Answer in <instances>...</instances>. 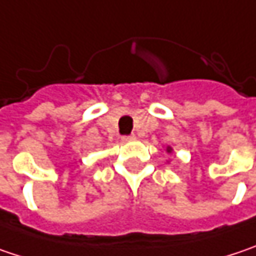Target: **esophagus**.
I'll return each mask as SVG.
<instances>
[{
  "mask_svg": "<svg viewBox=\"0 0 256 256\" xmlns=\"http://www.w3.org/2000/svg\"><path fill=\"white\" fill-rule=\"evenodd\" d=\"M134 139H136L134 134H128V136H123V138H122L123 142H132V140H134Z\"/></svg>",
  "mask_w": 256,
  "mask_h": 256,
  "instance_id": "34e87169",
  "label": "esophagus"
}]
</instances>
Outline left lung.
Returning a JSON list of instances; mask_svg holds the SVG:
<instances>
[{
  "mask_svg": "<svg viewBox=\"0 0 256 256\" xmlns=\"http://www.w3.org/2000/svg\"><path fill=\"white\" fill-rule=\"evenodd\" d=\"M171 150H172V149H171V148L168 146V148H166V152H171Z\"/></svg>",
  "mask_w": 256,
  "mask_h": 256,
  "instance_id": "1",
  "label": "left lung"
}]
</instances>
